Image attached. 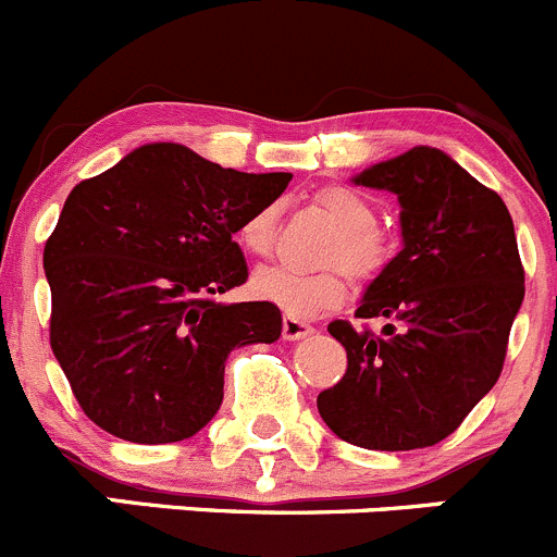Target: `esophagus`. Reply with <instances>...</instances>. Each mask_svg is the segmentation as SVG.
Here are the masks:
<instances>
[{
  "label": "esophagus",
  "mask_w": 557,
  "mask_h": 557,
  "mask_svg": "<svg viewBox=\"0 0 557 557\" xmlns=\"http://www.w3.org/2000/svg\"><path fill=\"white\" fill-rule=\"evenodd\" d=\"M282 333H284V338H287V342H298V338L309 336L311 325H309V322L300 320V317L284 314V320H282Z\"/></svg>",
  "instance_id": "1"
}]
</instances>
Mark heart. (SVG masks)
Returning a JSON list of instances; mask_svg holds the SVG:
<instances>
[{
	"label": "heart",
	"mask_w": 557,
	"mask_h": 557,
	"mask_svg": "<svg viewBox=\"0 0 557 557\" xmlns=\"http://www.w3.org/2000/svg\"><path fill=\"white\" fill-rule=\"evenodd\" d=\"M314 202L338 226L325 251V262H333V268L293 270L273 264V268L257 270L251 282L259 298L282 306L295 317H311L342 304L347 295L345 267L355 278L372 282L394 259V240L377 226V205L367 194L349 185H327L317 190ZM275 221H278V210L273 205L253 210L237 226V243L243 251L251 257L270 253L275 240Z\"/></svg>",
	"instance_id": "1"
}]
</instances>
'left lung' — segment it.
Masks as SVG:
<instances>
[{
    "mask_svg": "<svg viewBox=\"0 0 557 557\" xmlns=\"http://www.w3.org/2000/svg\"><path fill=\"white\" fill-rule=\"evenodd\" d=\"M399 196L405 248L369 284L355 317H383V333L333 320L347 372L317 396L322 421L352 446L412 451L446 441L490 394L525 298L506 205L434 147L355 177Z\"/></svg>",
    "mask_w": 557,
    "mask_h": 557,
    "instance_id": "8db88e82",
    "label": "left lung"
}]
</instances>
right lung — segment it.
Returning <instances> with one entry per match:
<instances>
[{"instance_id": "1", "label": "right lung", "mask_w": 557, "mask_h": 557, "mask_svg": "<svg viewBox=\"0 0 557 557\" xmlns=\"http://www.w3.org/2000/svg\"><path fill=\"white\" fill-rule=\"evenodd\" d=\"M289 180L158 141L71 190L44 248L49 336L89 421L158 446L219 412L226 355L282 336L278 306L215 300L248 278L232 235Z\"/></svg>"}]
</instances>
